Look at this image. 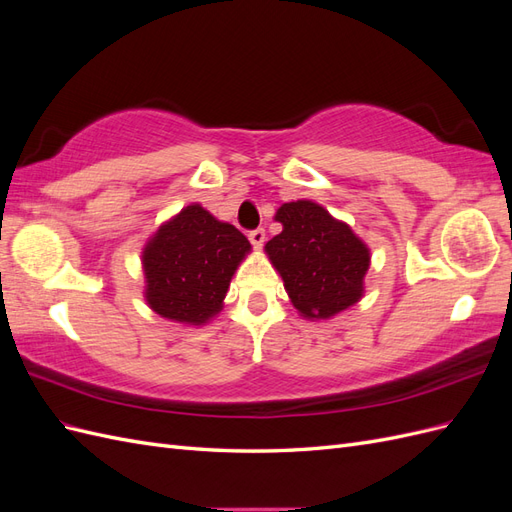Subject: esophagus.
Instances as JSON below:
<instances>
[{
	"instance_id": "esophagus-1",
	"label": "esophagus",
	"mask_w": 512,
	"mask_h": 512,
	"mask_svg": "<svg viewBox=\"0 0 512 512\" xmlns=\"http://www.w3.org/2000/svg\"><path fill=\"white\" fill-rule=\"evenodd\" d=\"M250 241H252V245H254V247H262V245H265V241H267V232H265V228H256V230H252V232H250Z\"/></svg>"
}]
</instances>
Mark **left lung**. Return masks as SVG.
<instances>
[{"mask_svg":"<svg viewBox=\"0 0 512 512\" xmlns=\"http://www.w3.org/2000/svg\"><path fill=\"white\" fill-rule=\"evenodd\" d=\"M284 230L267 243L292 305L305 318H331L363 297L367 245L312 200L277 209Z\"/></svg>","mask_w":512,"mask_h":512,"instance_id":"1","label":"left lung"}]
</instances>
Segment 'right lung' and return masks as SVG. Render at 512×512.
Segmentation results:
<instances>
[{"label":"right lung","mask_w":512,"mask_h":512,"mask_svg":"<svg viewBox=\"0 0 512 512\" xmlns=\"http://www.w3.org/2000/svg\"><path fill=\"white\" fill-rule=\"evenodd\" d=\"M250 241L200 205L185 207L164 224L143 252L147 301L168 320L203 324L222 301Z\"/></svg>","instance_id":"add662e5"}]
</instances>
